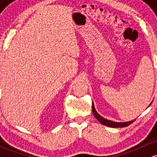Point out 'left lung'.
I'll return each instance as SVG.
<instances>
[{
    "mask_svg": "<svg viewBox=\"0 0 157 157\" xmlns=\"http://www.w3.org/2000/svg\"><path fill=\"white\" fill-rule=\"evenodd\" d=\"M150 105H149V106H150ZM92 111H93V115H94L95 118H96V119H97L98 121L101 123V124H103V125L108 126V127H111V128L127 127V126L129 125V124H131V123L134 122V120H135L134 119V120H132V121H127V122H115V121H110V120L105 119V118H102L101 115H99V114L97 113V112H96V109H95V107H94V105H93H93H92Z\"/></svg>",
    "mask_w": 157,
    "mask_h": 157,
    "instance_id": "obj_1",
    "label": "left lung"
}]
</instances>
